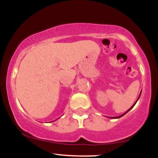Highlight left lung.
Here are the masks:
<instances>
[{
	"instance_id": "8db88e82",
	"label": "left lung",
	"mask_w": 158,
	"mask_h": 158,
	"mask_svg": "<svg viewBox=\"0 0 158 158\" xmlns=\"http://www.w3.org/2000/svg\"><path fill=\"white\" fill-rule=\"evenodd\" d=\"M141 93H142V90H141ZM141 93H140V94H139V97H138V98H137V101H136V102L135 103H134V104L132 105V106H131V107L130 108V109H129L128 110H127V111H126V112H125V113H124V114H122V115H121V116H116V117H109V118H120V117H122V116H124V115H125V114H126L127 113V112H128L129 111H130V110L131 109H132V108L134 107V106H135V105L136 104V103H137V101H138V99H139V97H140V96H141Z\"/></svg>"
}]
</instances>
